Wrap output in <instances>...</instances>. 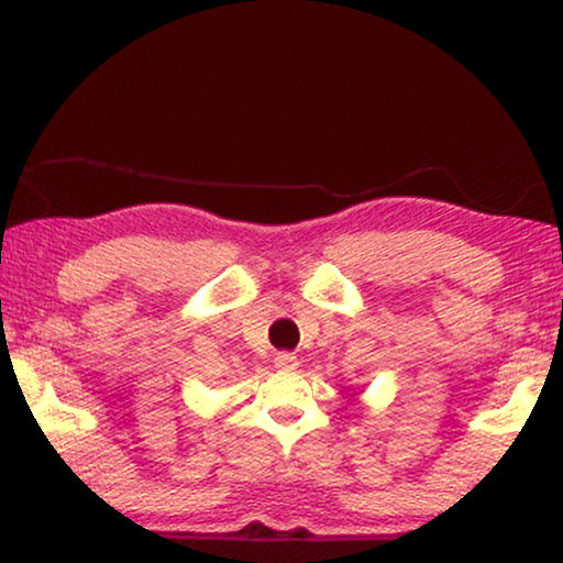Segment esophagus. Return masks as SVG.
I'll return each instance as SVG.
<instances>
[{
  "label": "esophagus",
  "instance_id": "1",
  "mask_svg": "<svg viewBox=\"0 0 563 563\" xmlns=\"http://www.w3.org/2000/svg\"><path fill=\"white\" fill-rule=\"evenodd\" d=\"M275 367H278L280 372H292L298 367V357H296V354H290V352L275 354Z\"/></svg>",
  "mask_w": 563,
  "mask_h": 563
}]
</instances>
